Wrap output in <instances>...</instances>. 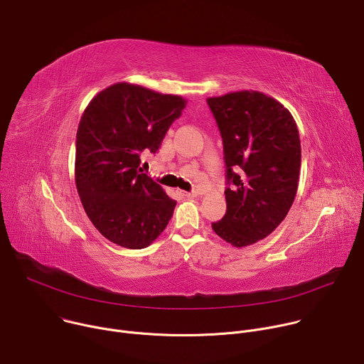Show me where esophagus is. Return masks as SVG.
Here are the masks:
<instances>
[{"label": "esophagus", "instance_id": "1", "mask_svg": "<svg viewBox=\"0 0 364 364\" xmlns=\"http://www.w3.org/2000/svg\"><path fill=\"white\" fill-rule=\"evenodd\" d=\"M183 196H186V197H197L198 193H197V191H193V193H186V191H183Z\"/></svg>", "mask_w": 364, "mask_h": 364}]
</instances>
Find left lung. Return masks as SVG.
I'll use <instances>...</instances> for the list:
<instances>
[{
	"label": "left lung",
	"mask_w": 364,
	"mask_h": 364,
	"mask_svg": "<svg viewBox=\"0 0 364 364\" xmlns=\"http://www.w3.org/2000/svg\"><path fill=\"white\" fill-rule=\"evenodd\" d=\"M223 139L228 184L226 215L212 223L235 247L271 235L294 203L301 142L291 112L257 90L207 97ZM237 173H235L234 171Z\"/></svg>",
	"instance_id": "8db88e82"
}]
</instances>
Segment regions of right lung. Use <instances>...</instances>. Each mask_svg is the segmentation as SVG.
Here are the masks:
<instances>
[{
	"label": "right lung",
	"instance_id": "obj_1",
	"mask_svg": "<svg viewBox=\"0 0 364 364\" xmlns=\"http://www.w3.org/2000/svg\"><path fill=\"white\" fill-rule=\"evenodd\" d=\"M186 105L178 95L118 82L86 107L76 134L75 181L87 218L112 243L142 249L167 228L177 201L139 173V157L157 152Z\"/></svg>",
	"mask_w": 364,
	"mask_h": 364
}]
</instances>
